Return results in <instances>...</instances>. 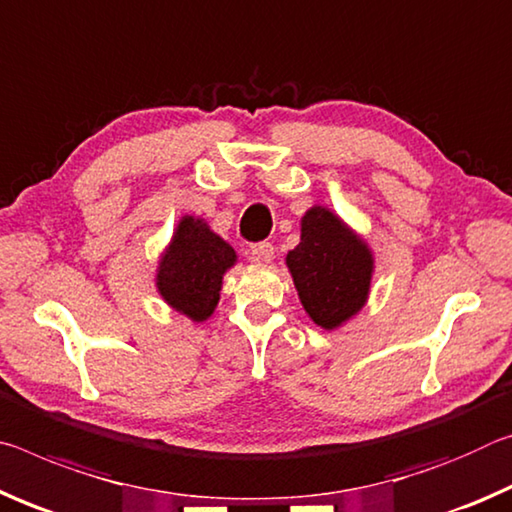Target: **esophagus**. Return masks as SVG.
I'll return each instance as SVG.
<instances>
[{"label": "esophagus", "mask_w": 512, "mask_h": 512, "mask_svg": "<svg viewBox=\"0 0 512 512\" xmlns=\"http://www.w3.org/2000/svg\"><path fill=\"white\" fill-rule=\"evenodd\" d=\"M249 258L254 263H270L274 258V245L272 242H256L249 251Z\"/></svg>", "instance_id": "obj_1"}]
</instances>
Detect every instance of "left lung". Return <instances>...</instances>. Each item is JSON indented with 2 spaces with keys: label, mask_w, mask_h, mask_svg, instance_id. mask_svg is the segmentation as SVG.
I'll list each match as a JSON object with an SVG mask.
<instances>
[{
  "label": "left lung",
  "mask_w": 512,
  "mask_h": 512,
  "mask_svg": "<svg viewBox=\"0 0 512 512\" xmlns=\"http://www.w3.org/2000/svg\"><path fill=\"white\" fill-rule=\"evenodd\" d=\"M286 265L304 311L326 331L349 322L367 304L372 249L331 208H308L301 217V240L288 251Z\"/></svg>",
  "instance_id": "8db88e82"
}]
</instances>
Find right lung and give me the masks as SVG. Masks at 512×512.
I'll use <instances>...</instances> for the list:
<instances>
[{
	"label": "right lung",
	"mask_w": 512,
	"mask_h": 512,
	"mask_svg": "<svg viewBox=\"0 0 512 512\" xmlns=\"http://www.w3.org/2000/svg\"><path fill=\"white\" fill-rule=\"evenodd\" d=\"M236 261V249L211 231L206 220L183 215L158 258V295L188 320L204 322L215 313L224 274Z\"/></svg>",
	"instance_id": "add662e5"
}]
</instances>
